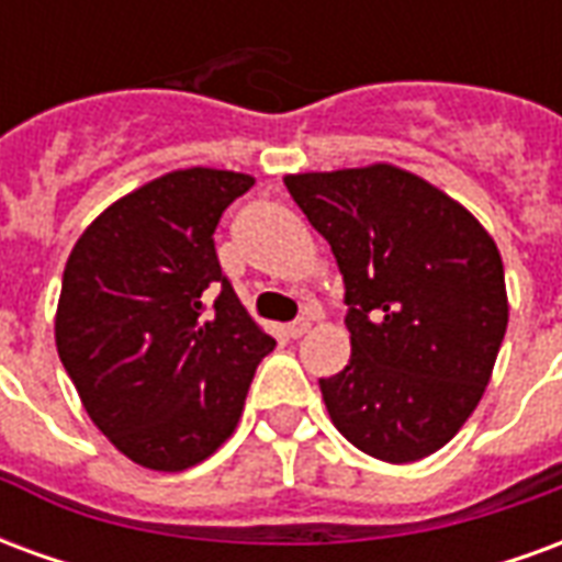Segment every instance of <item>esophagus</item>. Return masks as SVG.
Listing matches in <instances>:
<instances>
[{
	"label": "esophagus",
	"mask_w": 562,
	"mask_h": 562,
	"mask_svg": "<svg viewBox=\"0 0 562 562\" xmlns=\"http://www.w3.org/2000/svg\"><path fill=\"white\" fill-rule=\"evenodd\" d=\"M306 330H310V318H294V322H289V325H285V334H289L292 340L304 337Z\"/></svg>",
	"instance_id": "esophagus-1"
}]
</instances>
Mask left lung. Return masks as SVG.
I'll return each instance as SVG.
<instances>
[{
	"label": "left lung",
	"instance_id": "obj_1",
	"mask_svg": "<svg viewBox=\"0 0 562 562\" xmlns=\"http://www.w3.org/2000/svg\"><path fill=\"white\" fill-rule=\"evenodd\" d=\"M285 189L346 282L352 358L318 379L330 422L385 463L434 454L479 406L506 337L494 237L442 189L385 161L289 173Z\"/></svg>",
	"mask_w": 562,
	"mask_h": 562
}]
</instances>
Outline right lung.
Listing matches in <instances>:
<instances>
[{
	"instance_id": "1",
	"label": "right lung",
	"mask_w": 562,
	"mask_h": 562,
	"mask_svg": "<svg viewBox=\"0 0 562 562\" xmlns=\"http://www.w3.org/2000/svg\"><path fill=\"white\" fill-rule=\"evenodd\" d=\"M252 183L216 168L161 173L99 213L66 261L59 361L92 424L147 470L207 460L277 346L237 301L213 246L222 210Z\"/></svg>"
}]
</instances>
